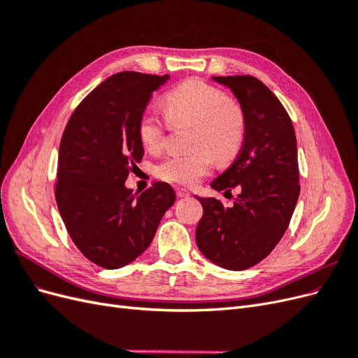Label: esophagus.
Segmentation results:
<instances>
[{
  "label": "esophagus",
  "instance_id": "esophagus-1",
  "mask_svg": "<svg viewBox=\"0 0 358 358\" xmlns=\"http://www.w3.org/2000/svg\"><path fill=\"white\" fill-rule=\"evenodd\" d=\"M176 196H178L179 199L189 197V191L185 189V188H178V189H176Z\"/></svg>",
  "mask_w": 358,
  "mask_h": 358
}]
</instances>
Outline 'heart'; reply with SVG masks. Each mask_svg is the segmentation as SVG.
Masks as SVG:
<instances>
[{
	"label": "heart",
	"instance_id": "heart-1",
	"mask_svg": "<svg viewBox=\"0 0 358 358\" xmlns=\"http://www.w3.org/2000/svg\"><path fill=\"white\" fill-rule=\"evenodd\" d=\"M169 121L189 122L188 154L170 155L155 167V175L176 185L191 187L208 176L215 158L230 162L239 154L246 133V117L239 104L216 86L191 79L178 85L164 95ZM169 122L154 109H145L138 116L137 136L149 152H158L166 142Z\"/></svg>",
	"mask_w": 358,
	"mask_h": 358
}]
</instances>
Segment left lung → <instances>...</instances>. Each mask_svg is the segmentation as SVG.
<instances>
[{
    "label": "left lung",
    "mask_w": 358,
    "mask_h": 358,
    "mask_svg": "<svg viewBox=\"0 0 358 358\" xmlns=\"http://www.w3.org/2000/svg\"><path fill=\"white\" fill-rule=\"evenodd\" d=\"M233 91L246 117L239 155L210 187L239 189L233 206L199 199L203 216L196 230L201 254L229 270H245L264 259L288 229L299 199L294 127L276 95L254 76L213 78Z\"/></svg>",
    "instance_id": "obj_1"
}]
</instances>
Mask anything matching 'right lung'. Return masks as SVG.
<instances>
[{
	"instance_id": "1",
	"label": "right lung",
	"mask_w": 358,
	"mask_h": 358,
	"mask_svg": "<svg viewBox=\"0 0 358 358\" xmlns=\"http://www.w3.org/2000/svg\"><path fill=\"white\" fill-rule=\"evenodd\" d=\"M169 74L110 76L76 107L59 145L55 199L74 245L94 264L119 268L142 255L176 200L166 182L125 187L145 150L137 122Z\"/></svg>"
}]
</instances>
